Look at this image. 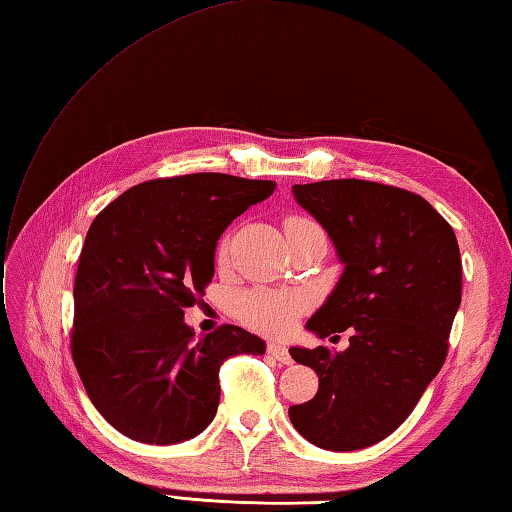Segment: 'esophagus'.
Returning a JSON list of instances; mask_svg holds the SVG:
<instances>
[{
  "instance_id": "1",
  "label": "esophagus",
  "mask_w": 512,
  "mask_h": 512,
  "mask_svg": "<svg viewBox=\"0 0 512 512\" xmlns=\"http://www.w3.org/2000/svg\"><path fill=\"white\" fill-rule=\"evenodd\" d=\"M267 352L271 357H274L276 361H280L282 366H291L293 363V359H291V355H289V348L287 346H282V344H267Z\"/></svg>"
}]
</instances>
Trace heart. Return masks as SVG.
Instances as JSON below:
<instances>
[{
    "instance_id": "b5f03b06",
    "label": "heart",
    "mask_w": 512,
    "mask_h": 512,
    "mask_svg": "<svg viewBox=\"0 0 512 512\" xmlns=\"http://www.w3.org/2000/svg\"><path fill=\"white\" fill-rule=\"evenodd\" d=\"M306 227H317L313 221L304 217H289L285 221L287 234L306 230ZM230 256V241H223L221 245V263H227ZM306 306V300L300 293H285V291H271V289H258L247 291L236 298L234 313L241 322L256 328V331L265 335H285L291 324L295 322Z\"/></svg>"
}]
</instances>
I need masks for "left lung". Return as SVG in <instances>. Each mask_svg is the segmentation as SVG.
Masks as SVG:
<instances>
[{
	"instance_id": "left-lung-1",
	"label": "left lung",
	"mask_w": 512,
	"mask_h": 512,
	"mask_svg": "<svg viewBox=\"0 0 512 512\" xmlns=\"http://www.w3.org/2000/svg\"><path fill=\"white\" fill-rule=\"evenodd\" d=\"M295 201L322 223L346 265L309 326L322 339L350 333L333 352L291 348L320 377L289 418L313 445L355 451L388 438L412 414L447 359L462 298L453 227L405 188L368 179L295 184Z\"/></svg>"
}]
</instances>
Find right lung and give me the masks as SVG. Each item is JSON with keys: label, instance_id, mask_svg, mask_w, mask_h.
<instances>
[{"label": "right lung", "instance_id": "right-lung-1", "mask_svg": "<svg viewBox=\"0 0 512 512\" xmlns=\"http://www.w3.org/2000/svg\"><path fill=\"white\" fill-rule=\"evenodd\" d=\"M276 181L223 173L129 188L89 225L74 280L70 348L85 392L111 427L146 445L206 429L227 357L263 355L234 324L195 339L184 309L203 302L223 230Z\"/></svg>", "mask_w": 512, "mask_h": 512}]
</instances>
